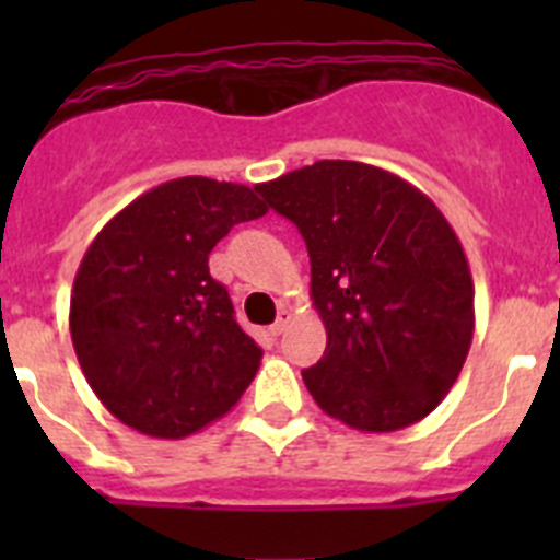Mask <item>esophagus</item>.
<instances>
[{
    "label": "esophagus",
    "mask_w": 560,
    "mask_h": 560,
    "mask_svg": "<svg viewBox=\"0 0 560 560\" xmlns=\"http://www.w3.org/2000/svg\"><path fill=\"white\" fill-rule=\"evenodd\" d=\"M289 323H291V311L289 308H280V314H277V323L271 325L269 334L271 336H280L285 328H289Z\"/></svg>",
    "instance_id": "esophagus-1"
}]
</instances>
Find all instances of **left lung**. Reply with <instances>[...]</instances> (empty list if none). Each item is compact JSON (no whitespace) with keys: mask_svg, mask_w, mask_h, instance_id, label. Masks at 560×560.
Masks as SVG:
<instances>
[{"mask_svg":"<svg viewBox=\"0 0 560 560\" xmlns=\"http://www.w3.org/2000/svg\"><path fill=\"white\" fill-rule=\"evenodd\" d=\"M294 221L328 334L303 381L325 415L398 432L454 387L474 339V280L457 232L427 192L384 167L323 160L257 185Z\"/></svg>","mask_w":560,"mask_h":560,"instance_id":"left-lung-1","label":"left lung"}]
</instances>
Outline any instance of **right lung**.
<instances>
[{
	"instance_id": "obj_1",
	"label": "right lung",
	"mask_w": 560,
	"mask_h": 560,
	"mask_svg": "<svg viewBox=\"0 0 560 560\" xmlns=\"http://www.w3.org/2000/svg\"><path fill=\"white\" fill-rule=\"evenodd\" d=\"M266 212L257 187L182 176L122 207L89 244L69 334L89 387L120 423L182 440L246 393L264 350L207 260L232 226Z\"/></svg>"
}]
</instances>
